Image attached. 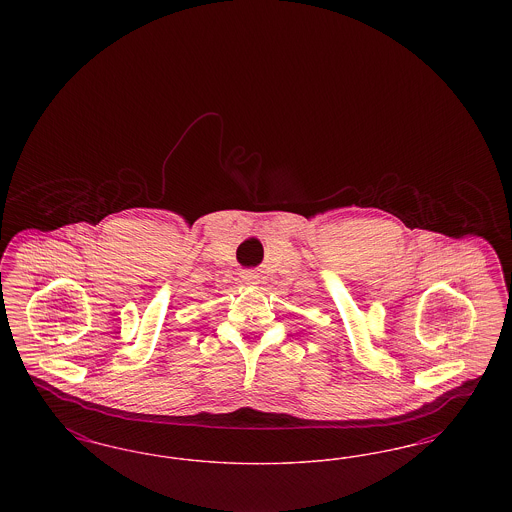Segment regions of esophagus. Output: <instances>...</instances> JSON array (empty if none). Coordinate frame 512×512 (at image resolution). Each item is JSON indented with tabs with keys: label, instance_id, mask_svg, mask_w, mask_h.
Returning <instances> with one entry per match:
<instances>
[{
	"label": "esophagus",
	"instance_id": "34e87169",
	"mask_svg": "<svg viewBox=\"0 0 512 512\" xmlns=\"http://www.w3.org/2000/svg\"><path fill=\"white\" fill-rule=\"evenodd\" d=\"M242 280H244L245 284H257L259 276L253 270H245V272H242Z\"/></svg>",
	"mask_w": 512,
	"mask_h": 512
}]
</instances>
